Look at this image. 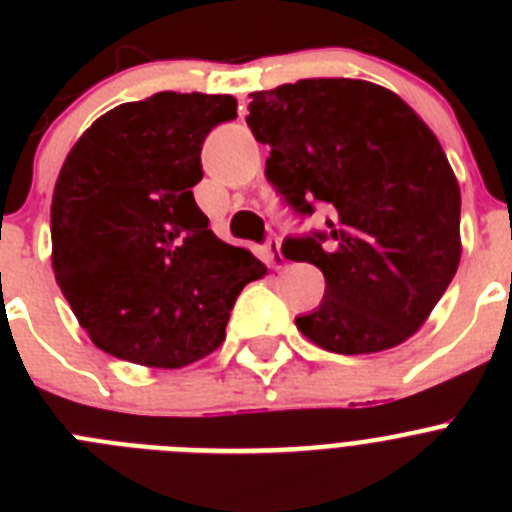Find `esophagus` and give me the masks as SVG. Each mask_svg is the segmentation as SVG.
<instances>
[{
  "label": "esophagus",
  "instance_id": "esophagus-1",
  "mask_svg": "<svg viewBox=\"0 0 512 512\" xmlns=\"http://www.w3.org/2000/svg\"><path fill=\"white\" fill-rule=\"evenodd\" d=\"M264 256H266V264H269L271 269H282L284 256H282V248H279V238H269V241H266Z\"/></svg>",
  "mask_w": 512,
  "mask_h": 512
}]
</instances>
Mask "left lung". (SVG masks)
<instances>
[{
	"instance_id": "left-lung-1",
	"label": "left lung",
	"mask_w": 512,
	"mask_h": 512,
	"mask_svg": "<svg viewBox=\"0 0 512 512\" xmlns=\"http://www.w3.org/2000/svg\"><path fill=\"white\" fill-rule=\"evenodd\" d=\"M246 117L271 148L266 179L300 215L328 207L323 233L284 256L318 266L325 295L297 318L333 354H377L428 320L461 259V192L433 130L390 89L300 79L253 92Z\"/></svg>"
}]
</instances>
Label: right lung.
I'll return each instance as SVG.
<instances>
[{
  "label": "right lung",
  "instance_id": "right-lung-1",
  "mask_svg": "<svg viewBox=\"0 0 512 512\" xmlns=\"http://www.w3.org/2000/svg\"><path fill=\"white\" fill-rule=\"evenodd\" d=\"M230 94L158 92L76 140L51 205L53 274L92 343L122 361L179 369L225 341L235 297L266 274L194 202L207 133Z\"/></svg>",
  "mask_w": 512,
  "mask_h": 512
}]
</instances>
